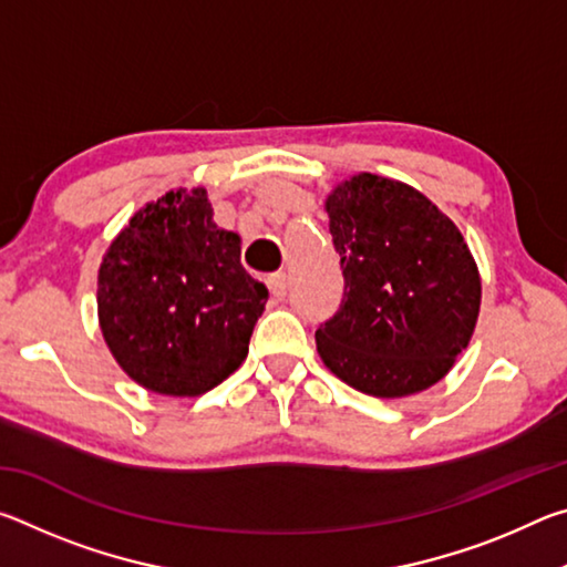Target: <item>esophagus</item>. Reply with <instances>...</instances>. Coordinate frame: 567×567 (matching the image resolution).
<instances>
[{
  "instance_id": "obj_1",
  "label": "esophagus",
  "mask_w": 567,
  "mask_h": 567,
  "mask_svg": "<svg viewBox=\"0 0 567 567\" xmlns=\"http://www.w3.org/2000/svg\"><path fill=\"white\" fill-rule=\"evenodd\" d=\"M267 285H270V292L275 300H285V295H287V275L285 272H275L267 277Z\"/></svg>"
}]
</instances>
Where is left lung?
Returning <instances> with one entry per match:
<instances>
[{
  "instance_id": "left-lung-1",
  "label": "left lung",
  "mask_w": 567,
  "mask_h": 567,
  "mask_svg": "<svg viewBox=\"0 0 567 567\" xmlns=\"http://www.w3.org/2000/svg\"><path fill=\"white\" fill-rule=\"evenodd\" d=\"M324 209L340 255V310L315 332L342 382L405 398L443 380L480 312V272L453 219L405 182L360 172Z\"/></svg>"
}]
</instances>
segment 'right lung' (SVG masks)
I'll use <instances>...</instances> for the list:
<instances>
[{"mask_svg": "<svg viewBox=\"0 0 567 567\" xmlns=\"http://www.w3.org/2000/svg\"><path fill=\"white\" fill-rule=\"evenodd\" d=\"M267 287L239 262L205 187L169 189L112 239L97 277L100 328L114 360L159 395L197 398L243 364Z\"/></svg>", "mask_w": 567, "mask_h": 567, "instance_id": "obj_1", "label": "right lung"}]
</instances>
